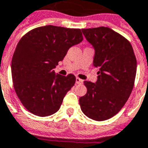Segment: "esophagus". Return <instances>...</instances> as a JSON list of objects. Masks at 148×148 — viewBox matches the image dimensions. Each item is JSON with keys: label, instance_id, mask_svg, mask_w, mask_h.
I'll use <instances>...</instances> for the list:
<instances>
[{"label": "esophagus", "instance_id": "34e87169", "mask_svg": "<svg viewBox=\"0 0 148 148\" xmlns=\"http://www.w3.org/2000/svg\"><path fill=\"white\" fill-rule=\"evenodd\" d=\"M76 83L77 84H82L83 81H82V79L79 78V77H76Z\"/></svg>", "mask_w": 148, "mask_h": 148}]
</instances>
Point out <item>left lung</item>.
Segmentation results:
<instances>
[{
	"instance_id": "8db88e82",
	"label": "left lung",
	"mask_w": 148,
	"mask_h": 148,
	"mask_svg": "<svg viewBox=\"0 0 148 148\" xmlns=\"http://www.w3.org/2000/svg\"><path fill=\"white\" fill-rule=\"evenodd\" d=\"M94 47L93 65L99 68L95 83L85 81V95L79 99L84 114L96 121L114 116L123 107L134 88L137 60L131 44L108 27L82 29Z\"/></svg>"
}]
</instances>
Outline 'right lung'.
<instances>
[{"label": "right lung", "instance_id": "add662e5", "mask_svg": "<svg viewBox=\"0 0 148 148\" xmlns=\"http://www.w3.org/2000/svg\"><path fill=\"white\" fill-rule=\"evenodd\" d=\"M83 40L80 29L46 25L21 37L11 60L14 91L25 108L38 116L58 111L76 77L56 74L53 69L68 49Z\"/></svg>", "mask_w": 148, "mask_h": 148}]
</instances>
